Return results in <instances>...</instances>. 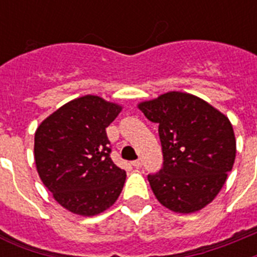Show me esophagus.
I'll return each mask as SVG.
<instances>
[{
	"label": "esophagus",
	"mask_w": 257,
	"mask_h": 257,
	"mask_svg": "<svg viewBox=\"0 0 257 257\" xmlns=\"http://www.w3.org/2000/svg\"><path fill=\"white\" fill-rule=\"evenodd\" d=\"M132 165L135 167V168H141V165H143V161L139 159V160H135L132 161Z\"/></svg>",
	"instance_id": "1"
}]
</instances>
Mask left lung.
Masks as SVG:
<instances>
[{"mask_svg":"<svg viewBox=\"0 0 257 257\" xmlns=\"http://www.w3.org/2000/svg\"><path fill=\"white\" fill-rule=\"evenodd\" d=\"M139 109L159 124L163 168L148 175L156 199L177 213H193L215 199L236 157L231 121L207 101L168 92Z\"/></svg>","mask_w":257,"mask_h":257,"instance_id":"1","label":"left lung"}]
</instances>
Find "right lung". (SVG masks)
<instances>
[{
  "mask_svg": "<svg viewBox=\"0 0 257 257\" xmlns=\"http://www.w3.org/2000/svg\"><path fill=\"white\" fill-rule=\"evenodd\" d=\"M121 109L86 94L62 105L38 125L34 135L38 176L54 200L72 213L98 215L122 191L126 173L110 159L105 131Z\"/></svg>",
  "mask_w": 257,
  "mask_h": 257,
  "instance_id": "right-lung-1",
  "label": "right lung"
}]
</instances>
